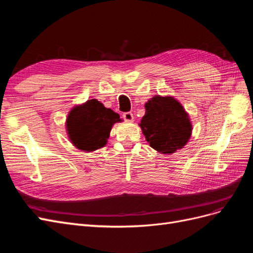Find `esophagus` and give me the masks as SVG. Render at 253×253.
Returning <instances> with one entry per match:
<instances>
[{
  "label": "esophagus",
  "instance_id": "esophagus-1",
  "mask_svg": "<svg viewBox=\"0 0 253 253\" xmlns=\"http://www.w3.org/2000/svg\"><path fill=\"white\" fill-rule=\"evenodd\" d=\"M122 116H124V119L127 122H133L134 121V115L131 112H126V113L122 115Z\"/></svg>",
  "mask_w": 253,
  "mask_h": 253
}]
</instances>
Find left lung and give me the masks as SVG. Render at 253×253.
<instances>
[{
  "label": "left lung",
  "mask_w": 253,
  "mask_h": 253,
  "mask_svg": "<svg viewBox=\"0 0 253 253\" xmlns=\"http://www.w3.org/2000/svg\"><path fill=\"white\" fill-rule=\"evenodd\" d=\"M138 125L150 147L160 154L171 155L182 149L192 135L189 113L173 96H153L144 104Z\"/></svg>",
  "instance_id": "8db88e82"
}]
</instances>
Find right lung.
<instances>
[{
  "label": "right lung",
  "instance_id": "right-lung-1",
  "mask_svg": "<svg viewBox=\"0 0 253 253\" xmlns=\"http://www.w3.org/2000/svg\"><path fill=\"white\" fill-rule=\"evenodd\" d=\"M122 121L119 114L97 99H89L68 112L65 128L74 147L88 153L105 147L113 126Z\"/></svg>",
  "mask_w": 253,
  "mask_h": 253
}]
</instances>
